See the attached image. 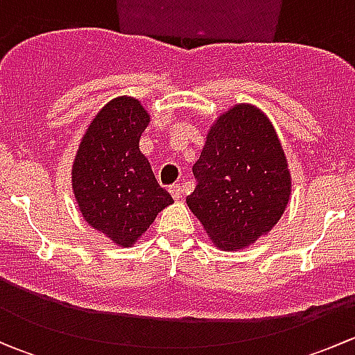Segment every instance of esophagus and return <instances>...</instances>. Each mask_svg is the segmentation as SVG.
Returning a JSON list of instances; mask_svg holds the SVG:
<instances>
[{"label": "esophagus", "mask_w": 355, "mask_h": 355, "mask_svg": "<svg viewBox=\"0 0 355 355\" xmlns=\"http://www.w3.org/2000/svg\"><path fill=\"white\" fill-rule=\"evenodd\" d=\"M168 191H170V194L173 196L175 200H180L182 196H184V189H182L178 184L177 185H171V187L168 189Z\"/></svg>", "instance_id": "obj_1"}]
</instances>
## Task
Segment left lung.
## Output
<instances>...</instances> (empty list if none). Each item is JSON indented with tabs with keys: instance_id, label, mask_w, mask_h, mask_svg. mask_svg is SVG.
Listing matches in <instances>:
<instances>
[{
	"instance_id": "1",
	"label": "left lung",
	"mask_w": 355,
	"mask_h": 355,
	"mask_svg": "<svg viewBox=\"0 0 355 355\" xmlns=\"http://www.w3.org/2000/svg\"><path fill=\"white\" fill-rule=\"evenodd\" d=\"M192 171L198 185L187 206L220 250L245 249L268 235L292 194L277 130L264 111L247 103L213 121Z\"/></svg>"
}]
</instances>
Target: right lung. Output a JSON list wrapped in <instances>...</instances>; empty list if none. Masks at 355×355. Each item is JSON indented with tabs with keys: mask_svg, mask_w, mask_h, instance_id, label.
<instances>
[{
	"mask_svg": "<svg viewBox=\"0 0 355 355\" xmlns=\"http://www.w3.org/2000/svg\"><path fill=\"white\" fill-rule=\"evenodd\" d=\"M149 121L139 99H111L89 123L71 164V191L82 216L120 247L134 245L173 202L139 149Z\"/></svg>",
	"mask_w": 355,
	"mask_h": 355,
	"instance_id": "add662e5",
	"label": "right lung"
}]
</instances>
